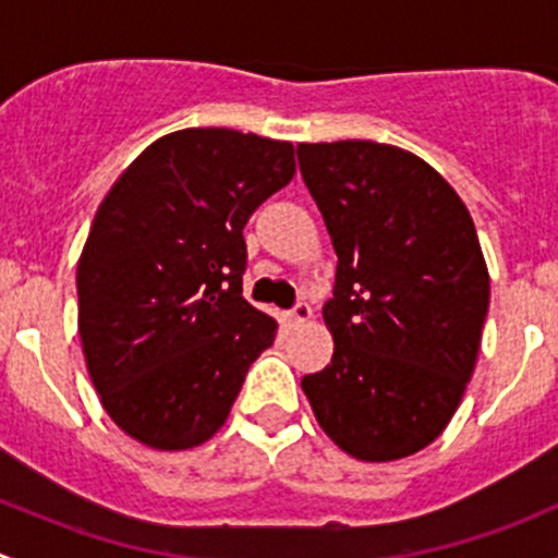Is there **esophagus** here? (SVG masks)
<instances>
[{"label":"esophagus","instance_id":"1","mask_svg":"<svg viewBox=\"0 0 558 558\" xmlns=\"http://www.w3.org/2000/svg\"><path fill=\"white\" fill-rule=\"evenodd\" d=\"M289 324H305V320L313 318V307L307 302H296L289 313H286Z\"/></svg>","mask_w":558,"mask_h":558}]
</instances>
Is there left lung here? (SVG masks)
I'll list each match as a JSON object with an SVG mask.
<instances>
[{
    "label": "left lung",
    "mask_w": 558,
    "mask_h": 558,
    "mask_svg": "<svg viewBox=\"0 0 558 558\" xmlns=\"http://www.w3.org/2000/svg\"><path fill=\"white\" fill-rule=\"evenodd\" d=\"M337 253L331 362L302 378L320 429L362 461L429 446L481 351L488 269L464 202L424 159L369 140L296 145Z\"/></svg>",
    "instance_id": "1"
}]
</instances>
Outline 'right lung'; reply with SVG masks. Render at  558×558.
<instances>
[{
    "label": "right lung",
    "mask_w": 558,
    "mask_h": 558,
    "mask_svg": "<svg viewBox=\"0 0 558 558\" xmlns=\"http://www.w3.org/2000/svg\"><path fill=\"white\" fill-rule=\"evenodd\" d=\"M291 178V143L180 129L107 191L77 262V326L107 415L143 446L210 440L272 345L275 318L243 300V229Z\"/></svg>",
    "instance_id": "add662e5"
}]
</instances>
